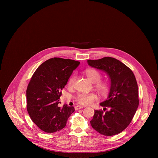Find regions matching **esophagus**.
I'll list each match as a JSON object with an SVG mask.
<instances>
[{"label":"esophagus","instance_id":"obj_1","mask_svg":"<svg viewBox=\"0 0 158 158\" xmlns=\"http://www.w3.org/2000/svg\"><path fill=\"white\" fill-rule=\"evenodd\" d=\"M83 107H84L81 106H75V109L78 110V109H82Z\"/></svg>","mask_w":158,"mask_h":158}]
</instances>
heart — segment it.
Returning <instances> with one entry per match:
<instances>
[{
  "label": "heart",
  "mask_w": 158,
  "mask_h": 158,
  "mask_svg": "<svg viewBox=\"0 0 158 158\" xmlns=\"http://www.w3.org/2000/svg\"><path fill=\"white\" fill-rule=\"evenodd\" d=\"M85 74L90 81L95 83V87L99 93L102 94H106L108 93L110 88V84L107 80H101L102 74L99 71L93 69H88L85 70ZM76 80V75L75 74H72L67 81V86L73 87ZM96 95L93 93H79L76 96V101L81 105L87 106L91 104L94 100H96Z\"/></svg>",
  "instance_id": "b5f03b06"
}]
</instances>
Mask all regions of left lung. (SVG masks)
<instances>
[{
  "mask_svg": "<svg viewBox=\"0 0 158 158\" xmlns=\"http://www.w3.org/2000/svg\"><path fill=\"white\" fill-rule=\"evenodd\" d=\"M88 64L106 72L110 79L109 96L95 110L92 127L104 136H114L123 131L131 123L139 106L138 86L132 71L113 57L87 60Z\"/></svg>",
  "mask_w": 158,
  "mask_h": 158,
  "instance_id": "8db88e82",
  "label": "left lung"
}]
</instances>
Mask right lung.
Segmentation results:
<instances>
[{
	"mask_svg": "<svg viewBox=\"0 0 158 158\" xmlns=\"http://www.w3.org/2000/svg\"><path fill=\"white\" fill-rule=\"evenodd\" d=\"M80 62L54 57L43 62L34 73L27 86V110L42 131L53 133L63 129L74 112V107H59L61 90Z\"/></svg>",
	"mask_w": 158,
	"mask_h": 158,
	"instance_id": "obj_1",
	"label": "right lung"
}]
</instances>
